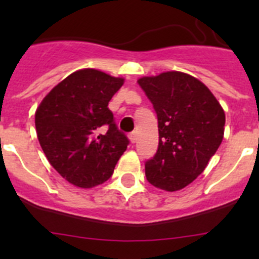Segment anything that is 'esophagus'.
Listing matches in <instances>:
<instances>
[{"label": "esophagus", "mask_w": 259, "mask_h": 259, "mask_svg": "<svg viewBox=\"0 0 259 259\" xmlns=\"http://www.w3.org/2000/svg\"><path fill=\"white\" fill-rule=\"evenodd\" d=\"M128 137H130V140H131L132 144L136 143V140H137V132L136 131L131 132V134L128 135Z\"/></svg>", "instance_id": "esophagus-1"}]
</instances>
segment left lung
<instances>
[{
	"label": "left lung",
	"mask_w": 259,
	"mask_h": 259,
	"mask_svg": "<svg viewBox=\"0 0 259 259\" xmlns=\"http://www.w3.org/2000/svg\"><path fill=\"white\" fill-rule=\"evenodd\" d=\"M158 118L159 143L145 163L146 180L175 192L191 184L223 140L226 115L210 89L179 71L137 80Z\"/></svg>",
	"instance_id": "1"
}]
</instances>
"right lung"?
Listing matches in <instances>:
<instances>
[{
  "mask_svg": "<svg viewBox=\"0 0 259 259\" xmlns=\"http://www.w3.org/2000/svg\"><path fill=\"white\" fill-rule=\"evenodd\" d=\"M124 79L95 68L79 70L45 96L35 114L37 139L62 178L93 188L111 178L130 140L107 105Z\"/></svg>",
  "mask_w": 259,
  "mask_h": 259,
  "instance_id": "add662e5",
  "label": "right lung"
}]
</instances>
